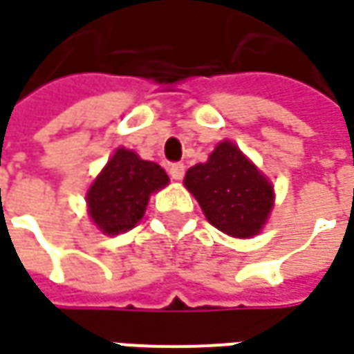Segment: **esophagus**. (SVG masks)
<instances>
[{"instance_id":"obj_1","label":"esophagus","mask_w":354,"mask_h":354,"mask_svg":"<svg viewBox=\"0 0 354 354\" xmlns=\"http://www.w3.org/2000/svg\"><path fill=\"white\" fill-rule=\"evenodd\" d=\"M169 174L172 176V180H182L185 174V167L182 162H174L169 167Z\"/></svg>"}]
</instances>
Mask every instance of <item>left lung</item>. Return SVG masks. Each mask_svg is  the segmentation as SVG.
<instances>
[{"label":"left lung","mask_w":354,"mask_h":354,"mask_svg":"<svg viewBox=\"0 0 354 354\" xmlns=\"http://www.w3.org/2000/svg\"><path fill=\"white\" fill-rule=\"evenodd\" d=\"M184 184L212 226L232 237L259 234L274 201L268 180L232 142L218 143L207 162L187 170Z\"/></svg>","instance_id":"left-lung-1"}]
</instances>
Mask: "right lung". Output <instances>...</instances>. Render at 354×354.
Here are the masks:
<instances>
[{
	"label": "right lung",
	"instance_id": "right-lung-1",
	"mask_svg": "<svg viewBox=\"0 0 354 354\" xmlns=\"http://www.w3.org/2000/svg\"><path fill=\"white\" fill-rule=\"evenodd\" d=\"M169 184L157 162L140 159L134 151L117 149L88 192L90 216L105 234L134 228L142 220L149 195Z\"/></svg>",
	"mask_w": 354,
	"mask_h": 354
}]
</instances>
